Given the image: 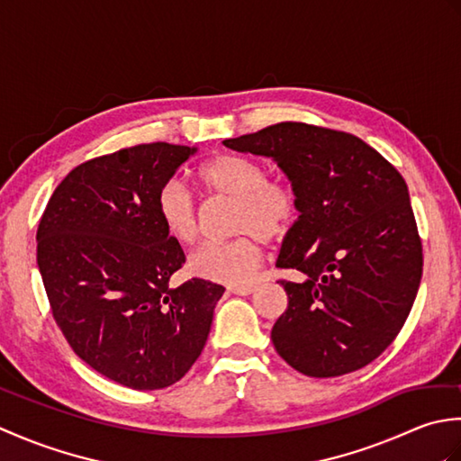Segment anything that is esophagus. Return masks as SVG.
Instances as JSON below:
<instances>
[{"mask_svg": "<svg viewBox=\"0 0 461 461\" xmlns=\"http://www.w3.org/2000/svg\"><path fill=\"white\" fill-rule=\"evenodd\" d=\"M230 291L233 293V295L246 297V295H251V293L256 291V285H253V283H243V285H233V287H230Z\"/></svg>", "mask_w": 461, "mask_h": 461, "instance_id": "1", "label": "esophagus"}]
</instances>
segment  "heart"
<instances>
[{"instance_id":"b5f03b06","label":"heart","mask_w":461,"mask_h":461,"mask_svg":"<svg viewBox=\"0 0 461 461\" xmlns=\"http://www.w3.org/2000/svg\"><path fill=\"white\" fill-rule=\"evenodd\" d=\"M198 180L210 194L233 200L230 241H210L195 249L188 267L195 277L240 285L251 279L261 266L263 241L285 238L297 221L299 203L291 185L273 180L256 160L238 154H220L202 164ZM156 210L166 231L180 243H194L200 236V208L180 180L166 182Z\"/></svg>"}]
</instances>
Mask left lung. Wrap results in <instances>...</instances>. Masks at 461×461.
I'll list each match as a JSON object with an SVG mask.
<instances>
[{"label": "left lung", "instance_id": "1", "mask_svg": "<svg viewBox=\"0 0 461 461\" xmlns=\"http://www.w3.org/2000/svg\"><path fill=\"white\" fill-rule=\"evenodd\" d=\"M223 144L271 158L297 195L299 218L276 263L301 273L299 283L279 281L289 297L271 329L279 357L315 378L366 366L396 339L422 279L404 178L358 136L305 122Z\"/></svg>", "mask_w": 461, "mask_h": 461}]
</instances>
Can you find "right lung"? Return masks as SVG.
Instances as JSON below:
<instances>
[{
    "label": "right lung",
    "mask_w": 461,
    "mask_h": 461,
    "mask_svg": "<svg viewBox=\"0 0 461 461\" xmlns=\"http://www.w3.org/2000/svg\"><path fill=\"white\" fill-rule=\"evenodd\" d=\"M198 152L152 142L99 156L65 176L37 228V266L75 355L134 390L178 382L202 355L223 287L168 281L185 261L156 198Z\"/></svg>",
    "instance_id": "add662e5"
}]
</instances>
